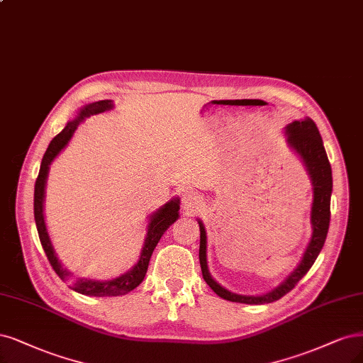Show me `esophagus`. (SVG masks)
Here are the masks:
<instances>
[{
    "instance_id": "1",
    "label": "esophagus",
    "mask_w": 363,
    "mask_h": 363,
    "mask_svg": "<svg viewBox=\"0 0 363 363\" xmlns=\"http://www.w3.org/2000/svg\"><path fill=\"white\" fill-rule=\"evenodd\" d=\"M182 203H183V210L184 211H194L199 206V198L194 192H186V194H183Z\"/></svg>"
}]
</instances>
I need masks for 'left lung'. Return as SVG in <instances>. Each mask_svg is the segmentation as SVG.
I'll list each match as a JSON object with an SVG mask.
<instances>
[{"instance_id":"left-lung-1","label":"left lung","mask_w":363,"mask_h":363,"mask_svg":"<svg viewBox=\"0 0 363 363\" xmlns=\"http://www.w3.org/2000/svg\"><path fill=\"white\" fill-rule=\"evenodd\" d=\"M286 133H289V144L296 150L297 155L301 156L308 168L309 176L314 184V201H312L311 208V222H312V237L311 242L303 254L301 261L294 272L286 278L278 289L264 294V296H240L234 294L228 290H225L213 278L210 277L207 270L206 261V245L207 237L203 223H199V264H201L203 278L207 285L213 290L219 297L225 301L237 302V303H247V305H262L272 303L279 301L282 296L291 291L297 282L301 281L308 270L314 264L320 251L323 249L326 235L329 231L330 222V195H332V168L329 159L324 150L323 140L320 136L317 124L311 118H305L303 121H293L286 126Z\"/></svg>"}]
</instances>
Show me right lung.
Masks as SVG:
<instances>
[{
	"instance_id": "1",
	"label": "right lung",
	"mask_w": 363,
	"mask_h": 363,
	"mask_svg": "<svg viewBox=\"0 0 363 363\" xmlns=\"http://www.w3.org/2000/svg\"><path fill=\"white\" fill-rule=\"evenodd\" d=\"M112 108L111 101H101V102H94L86 105L81 112L79 117L77 120H73L67 123V126L62 129L55 138L49 144L46 153L42 159V165L39 176H37L35 186H34V219H35V227L37 233H39V239L43 246V251L51 262L52 269L61 279H66L70 277V273L60 264V261L55 257L54 247L51 240H49V235L46 231V225H45V218H43V196H45V183H46V176H48V169L49 164L54 160V157L61 152V148L65 147L69 140L72 138V135L77 129L78 123L84 120V117H89L91 114H99V112H104L106 109ZM179 208L180 203L179 199H174V201L167 203L164 207H162L159 211L152 216V220L148 223V230H147V237L141 251V257L136 262L135 267L128 272L126 274H121V277L111 279V281H91V279H85V278H74L70 281V289L78 291L85 296H96V297H105V296H123L133 289L138 286L148 269V262L150 258H152V254L155 251L156 245L159 243L160 237L164 235V233L169 228V225L177 220L179 218Z\"/></svg>"
}]
</instances>
